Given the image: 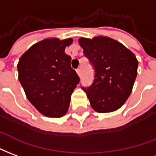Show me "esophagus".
<instances>
[{
	"label": "esophagus",
	"mask_w": 156,
	"mask_h": 156,
	"mask_svg": "<svg viewBox=\"0 0 156 156\" xmlns=\"http://www.w3.org/2000/svg\"><path fill=\"white\" fill-rule=\"evenodd\" d=\"M76 72H77V74L79 75V76H81V68H80V67H79V68L77 69Z\"/></svg>",
	"instance_id": "esophagus-1"
}]
</instances>
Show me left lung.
<instances>
[{"label":"left lung","instance_id":"1","mask_svg":"<svg viewBox=\"0 0 156 156\" xmlns=\"http://www.w3.org/2000/svg\"><path fill=\"white\" fill-rule=\"evenodd\" d=\"M79 43L95 73L91 85L82 87L91 107L100 113L116 111L132 90L138 68L136 55L109 37L80 38Z\"/></svg>","mask_w":156,"mask_h":156}]
</instances>
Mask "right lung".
<instances>
[{"label":"right lung","mask_w":156,"mask_h":156,"mask_svg":"<svg viewBox=\"0 0 156 156\" xmlns=\"http://www.w3.org/2000/svg\"><path fill=\"white\" fill-rule=\"evenodd\" d=\"M71 38L45 39L32 45L19 60V80L29 101L46 116L61 117L68 111L70 96L80 77L65 53Z\"/></svg>","instance_id":"1"}]
</instances>
